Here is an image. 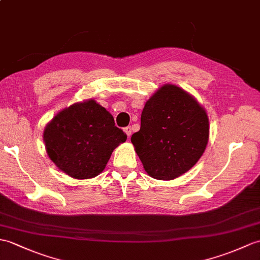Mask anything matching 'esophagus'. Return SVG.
Returning a JSON list of instances; mask_svg holds the SVG:
<instances>
[{
  "mask_svg": "<svg viewBox=\"0 0 260 260\" xmlns=\"http://www.w3.org/2000/svg\"><path fill=\"white\" fill-rule=\"evenodd\" d=\"M124 132L126 133V135H127V137L129 138V137H131V134H132V128H131V126H127V127H125V128H124Z\"/></svg>",
  "mask_w": 260,
  "mask_h": 260,
  "instance_id": "34e87169",
  "label": "esophagus"
}]
</instances>
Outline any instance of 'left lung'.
Here are the masks:
<instances>
[{
  "label": "left lung",
  "instance_id": "8db88e82",
  "mask_svg": "<svg viewBox=\"0 0 260 260\" xmlns=\"http://www.w3.org/2000/svg\"><path fill=\"white\" fill-rule=\"evenodd\" d=\"M208 137L204 107L183 88L165 84L145 103L141 129L131 141L150 177L171 180L196 164Z\"/></svg>",
  "mask_w": 260,
  "mask_h": 260
}]
</instances>
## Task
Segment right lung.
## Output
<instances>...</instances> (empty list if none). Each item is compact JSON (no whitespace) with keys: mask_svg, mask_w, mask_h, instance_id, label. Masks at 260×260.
I'll return each instance as SVG.
<instances>
[{"mask_svg":"<svg viewBox=\"0 0 260 260\" xmlns=\"http://www.w3.org/2000/svg\"><path fill=\"white\" fill-rule=\"evenodd\" d=\"M126 138L112 114L94 100L75 103L58 112L43 133L48 157L58 170L76 179L98 176L113 150Z\"/></svg>","mask_w":260,"mask_h":260,"instance_id":"add662e5","label":"right lung"}]
</instances>
